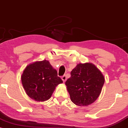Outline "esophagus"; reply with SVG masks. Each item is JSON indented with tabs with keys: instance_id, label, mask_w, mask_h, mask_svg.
Instances as JSON below:
<instances>
[{
	"instance_id": "34e87169",
	"label": "esophagus",
	"mask_w": 128,
	"mask_h": 128,
	"mask_svg": "<svg viewBox=\"0 0 128 128\" xmlns=\"http://www.w3.org/2000/svg\"><path fill=\"white\" fill-rule=\"evenodd\" d=\"M61 79H62V80H63V82H66V80H67V77H66V75H64L62 76V78H61Z\"/></svg>"
}]
</instances>
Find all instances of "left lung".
Returning a JSON list of instances; mask_svg holds the SVG:
<instances>
[{"mask_svg": "<svg viewBox=\"0 0 128 128\" xmlns=\"http://www.w3.org/2000/svg\"><path fill=\"white\" fill-rule=\"evenodd\" d=\"M66 82L71 100L79 106L93 103L100 93L105 78L92 63L78 64Z\"/></svg>", "mask_w": 128, "mask_h": 128, "instance_id": "left-lung-1", "label": "left lung"}]
</instances>
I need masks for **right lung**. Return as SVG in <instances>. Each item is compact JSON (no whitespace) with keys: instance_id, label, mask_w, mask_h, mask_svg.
Segmentation results:
<instances>
[{"instance_id":"add662e5","label":"right lung","mask_w":128,"mask_h":128,"mask_svg":"<svg viewBox=\"0 0 128 128\" xmlns=\"http://www.w3.org/2000/svg\"><path fill=\"white\" fill-rule=\"evenodd\" d=\"M22 82L29 98L43 102L50 98L56 86L62 80L49 61L43 60L26 67L22 76Z\"/></svg>"}]
</instances>
